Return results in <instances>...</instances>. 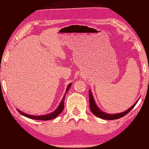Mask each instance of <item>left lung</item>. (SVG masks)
Returning <instances> with one entry per match:
<instances>
[{"instance_id": "left-lung-1", "label": "left lung", "mask_w": 149, "mask_h": 149, "mask_svg": "<svg viewBox=\"0 0 149 149\" xmlns=\"http://www.w3.org/2000/svg\"><path fill=\"white\" fill-rule=\"evenodd\" d=\"M139 100V98L136 101V103L134 104L132 107H130L129 109H128L127 110H125V111L123 112L118 113H108L102 111L100 108L98 107L97 104H96L95 102L92 90H89V103H90V110H91V112L94 113L95 116H97V117L103 119H107V120H113V119H117L123 117V116L127 114L128 113L132 110L133 108L135 107L137 103L138 102Z\"/></svg>"}]
</instances>
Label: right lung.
<instances>
[{
	"label": "right lung",
	"instance_id": "obj_1",
	"mask_svg": "<svg viewBox=\"0 0 149 149\" xmlns=\"http://www.w3.org/2000/svg\"><path fill=\"white\" fill-rule=\"evenodd\" d=\"M71 86H72V83L68 84V86H67V88H66L65 94H64V96L63 97L62 100H61V101L60 102L59 106L57 107V109H55L54 112H52L50 113H48V114L42 115V116H33V115L27 114V113L20 111V110H19V109H17V111H18L20 113V114H22V116H25V117L28 118L30 119H36V120H42V121H47V120H50V119H53L56 117H57V116L63 112V110L64 109V101H65V95H66V93L68 92V90L70 88Z\"/></svg>",
	"mask_w": 149,
	"mask_h": 149
}]
</instances>
